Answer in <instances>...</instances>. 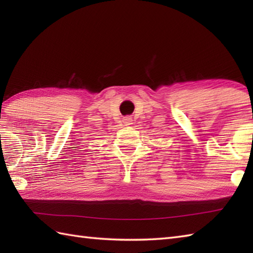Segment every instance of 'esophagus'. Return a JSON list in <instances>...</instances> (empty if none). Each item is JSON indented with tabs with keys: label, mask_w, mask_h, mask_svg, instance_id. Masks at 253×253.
<instances>
[{
	"label": "esophagus",
	"mask_w": 253,
	"mask_h": 253,
	"mask_svg": "<svg viewBox=\"0 0 253 253\" xmlns=\"http://www.w3.org/2000/svg\"><path fill=\"white\" fill-rule=\"evenodd\" d=\"M123 122H124V124H125V125H130V124L132 123V118L130 116H126V117H124Z\"/></svg>",
	"instance_id": "obj_1"
}]
</instances>
